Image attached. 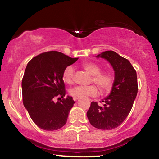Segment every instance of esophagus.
<instances>
[{
  "mask_svg": "<svg viewBox=\"0 0 159 159\" xmlns=\"http://www.w3.org/2000/svg\"><path fill=\"white\" fill-rule=\"evenodd\" d=\"M73 99H74V101H76L77 99H79V98H77V97H74Z\"/></svg>",
  "mask_w": 159,
  "mask_h": 159,
  "instance_id": "obj_1",
  "label": "esophagus"
}]
</instances>
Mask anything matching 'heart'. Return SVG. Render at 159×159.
Here are the masks:
<instances>
[{
  "mask_svg": "<svg viewBox=\"0 0 159 159\" xmlns=\"http://www.w3.org/2000/svg\"><path fill=\"white\" fill-rule=\"evenodd\" d=\"M83 68L92 75L91 81L95 83L102 92H106L111 89L114 83V77L109 71H102L101 66L92 61H88L82 64ZM74 78V69L72 66H68L64 69L62 74V79L64 83L70 84L73 82ZM70 95L77 98L93 96L98 95V89L95 85L88 86L77 85L69 90Z\"/></svg>",
  "mask_w": 159,
  "mask_h": 159,
  "instance_id": "obj_1",
  "label": "heart"
}]
</instances>
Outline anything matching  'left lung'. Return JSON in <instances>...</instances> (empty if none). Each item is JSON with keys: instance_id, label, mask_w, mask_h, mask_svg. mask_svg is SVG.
<instances>
[{"instance_id": "8db88e82", "label": "left lung", "mask_w": 159, "mask_h": 159, "mask_svg": "<svg viewBox=\"0 0 159 159\" xmlns=\"http://www.w3.org/2000/svg\"><path fill=\"white\" fill-rule=\"evenodd\" d=\"M107 60L114 69L115 77L111 93L98 105L97 102H91L87 112L90 124L100 130H112L117 128L130 112L138 94V85L136 71L127 59L114 51L108 50L98 56Z\"/></svg>"}]
</instances>
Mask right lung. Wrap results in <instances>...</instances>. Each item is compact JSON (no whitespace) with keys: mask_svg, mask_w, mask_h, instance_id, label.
I'll return each mask as SVG.
<instances>
[{"mask_svg":"<svg viewBox=\"0 0 159 159\" xmlns=\"http://www.w3.org/2000/svg\"><path fill=\"white\" fill-rule=\"evenodd\" d=\"M78 59L49 51L32 58L27 64L21 82L23 104L32 120L43 130H57L66 124L75 102L72 97L64 98L62 74ZM56 97L61 101L55 102Z\"/></svg>","mask_w":159,"mask_h":159,"instance_id":"1","label":"right lung"}]
</instances>
